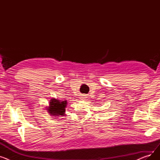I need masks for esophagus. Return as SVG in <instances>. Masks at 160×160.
<instances>
[{"label":"esophagus","instance_id":"1","mask_svg":"<svg viewBox=\"0 0 160 160\" xmlns=\"http://www.w3.org/2000/svg\"><path fill=\"white\" fill-rule=\"evenodd\" d=\"M80 98H81L82 100L85 99V98H86V96H85V95H82V97H80Z\"/></svg>","mask_w":160,"mask_h":160}]
</instances>
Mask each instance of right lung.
<instances>
[{"label": "right lung", "instance_id": "obj_1", "mask_svg": "<svg viewBox=\"0 0 160 160\" xmlns=\"http://www.w3.org/2000/svg\"><path fill=\"white\" fill-rule=\"evenodd\" d=\"M67 104V100L60 101L58 99L52 98L50 100L49 106L47 108V110L50 115L52 116H64Z\"/></svg>", "mask_w": 160, "mask_h": 160}]
</instances>
